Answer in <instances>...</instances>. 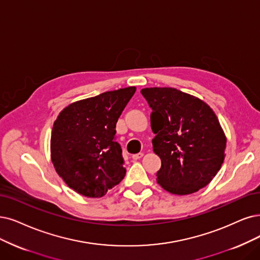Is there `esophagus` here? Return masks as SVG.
<instances>
[{"label": "esophagus", "instance_id": "34e87169", "mask_svg": "<svg viewBox=\"0 0 260 260\" xmlns=\"http://www.w3.org/2000/svg\"><path fill=\"white\" fill-rule=\"evenodd\" d=\"M143 156V153H137V154H134L132 157H133V159H135V160H137V159H139V158H141Z\"/></svg>", "mask_w": 260, "mask_h": 260}]
</instances>
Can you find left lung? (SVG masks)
Here are the masks:
<instances>
[{"instance_id": "1", "label": "left lung", "mask_w": 260, "mask_h": 260, "mask_svg": "<svg viewBox=\"0 0 260 260\" xmlns=\"http://www.w3.org/2000/svg\"><path fill=\"white\" fill-rule=\"evenodd\" d=\"M155 134L153 151L160 157L158 184L171 194L188 195L208 185L220 169L226 137L205 102L174 88H146Z\"/></svg>"}]
</instances>
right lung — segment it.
Masks as SVG:
<instances>
[{"mask_svg":"<svg viewBox=\"0 0 260 260\" xmlns=\"http://www.w3.org/2000/svg\"><path fill=\"white\" fill-rule=\"evenodd\" d=\"M135 86L75 102L54 121L51 160L55 171L77 193L103 197L126 174L115 126Z\"/></svg>","mask_w":260,"mask_h":260,"instance_id":"add662e5","label":"right lung"}]
</instances>
